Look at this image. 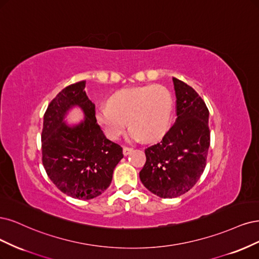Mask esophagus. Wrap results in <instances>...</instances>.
Here are the masks:
<instances>
[{"label":"esophagus","mask_w":259,"mask_h":259,"mask_svg":"<svg viewBox=\"0 0 259 259\" xmlns=\"http://www.w3.org/2000/svg\"><path fill=\"white\" fill-rule=\"evenodd\" d=\"M132 151H133V148H131V147L124 146V147L122 148V152H123V155H124V156H128Z\"/></svg>","instance_id":"obj_1"}]
</instances>
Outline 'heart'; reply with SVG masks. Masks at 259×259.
I'll list each match as a JSON object with an SVG mask.
<instances>
[{
	"mask_svg": "<svg viewBox=\"0 0 259 259\" xmlns=\"http://www.w3.org/2000/svg\"><path fill=\"white\" fill-rule=\"evenodd\" d=\"M172 111L170 91L163 86L147 85L116 91L108 104L97 107L95 117L104 135L112 140L122 135L128 119L130 139L151 142L168 129Z\"/></svg>",
	"mask_w": 259,
	"mask_h": 259,
	"instance_id": "b5f03b06",
	"label": "heart"
}]
</instances>
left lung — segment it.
<instances>
[{"instance_id":"8db88e82","label":"left lung","mask_w":259,"mask_h":259,"mask_svg":"<svg viewBox=\"0 0 259 259\" xmlns=\"http://www.w3.org/2000/svg\"><path fill=\"white\" fill-rule=\"evenodd\" d=\"M177 116L158 143L145 149L140 180L160 198H175L195 186L206 164L210 147L208 110L197 91L173 77Z\"/></svg>"}]
</instances>
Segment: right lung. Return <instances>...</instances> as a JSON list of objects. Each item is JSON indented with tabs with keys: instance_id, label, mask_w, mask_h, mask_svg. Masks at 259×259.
Instances as JSON below:
<instances>
[{
	"instance_id": "obj_1",
	"label": "right lung",
	"mask_w": 259,
	"mask_h": 259,
	"mask_svg": "<svg viewBox=\"0 0 259 259\" xmlns=\"http://www.w3.org/2000/svg\"><path fill=\"white\" fill-rule=\"evenodd\" d=\"M86 81L62 89L49 103L41 130V161L48 178L63 194L89 200L110 186L122 148L106 139L98 124L96 106L85 91ZM79 106L84 120L70 127L63 119L73 106Z\"/></svg>"
}]
</instances>
